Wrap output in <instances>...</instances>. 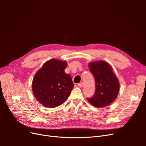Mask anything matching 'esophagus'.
Here are the masks:
<instances>
[{
	"instance_id": "esophagus-1",
	"label": "esophagus",
	"mask_w": 146,
	"mask_h": 146,
	"mask_svg": "<svg viewBox=\"0 0 146 146\" xmlns=\"http://www.w3.org/2000/svg\"><path fill=\"white\" fill-rule=\"evenodd\" d=\"M78 86L79 87H80V88L83 87V83H82V82L79 83L78 84Z\"/></svg>"
}]
</instances>
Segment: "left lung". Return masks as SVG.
I'll list each match as a JSON object with an SVG mask.
<instances>
[{
	"mask_svg": "<svg viewBox=\"0 0 146 146\" xmlns=\"http://www.w3.org/2000/svg\"><path fill=\"white\" fill-rule=\"evenodd\" d=\"M89 68L94 77L96 88L94 96L87 99L94 107H107L117 98L119 91L118 79L111 66L104 61L91 62Z\"/></svg>",
	"mask_w": 146,
	"mask_h": 146,
	"instance_id": "1",
	"label": "left lung"
}]
</instances>
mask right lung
Returning <instances> with one entry per match:
<instances>
[{
	"mask_svg": "<svg viewBox=\"0 0 146 146\" xmlns=\"http://www.w3.org/2000/svg\"><path fill=\"white\" fill-rule=\"evenodd\" d=\"M66 61H47L35 75L32 90L35 98L43 106L55 108L68 99L74 87L71 77L66 74Z\"/></svg>",
	"mask_w": 146,
	"mask_h": 146,
	"instance_id": "right-lung-1",
	"label": "right lung"
}]
</instances>
